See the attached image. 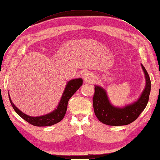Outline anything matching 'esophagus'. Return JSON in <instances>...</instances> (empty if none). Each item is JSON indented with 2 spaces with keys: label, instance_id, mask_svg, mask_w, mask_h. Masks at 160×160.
<instances>
[{
  "label": "esophagus",
  "instance_id": "1",
  "mask_svg": "<svg viewBox=\"0 0 160 160\" xmlns=\"http://www.w3.org/2000/svg\"><path fill=\"white\" fill-rule=\"evenodd\" d=\"M84 79L87 83L92 84L95 80V77L91 73H87L84 76Z\"/></svg>",
  "mask_w": 160,
  "mask_h": 160
}]
</instances>
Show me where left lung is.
<instances>
[{"label":"left lung","instance_id":"obj_1","mask_svg":"<svg viewBox=\"0 0 160 160\" xmlns=\"http://www.w3.org/2000/svg\"><path fill=\"white\" fill-rule=\"evenodd\" d=\"M145 73L146 84L140 97L137 101L124 108L113 106L109 102L107 92L101 87L95 85L93 96V108L95 116L101 122L109 126H124L137 119L145 109L149 101L151 91V80L145 67L141 64Z\"/></svg>","mask_w":160,"mask_h":160}]
</instances>
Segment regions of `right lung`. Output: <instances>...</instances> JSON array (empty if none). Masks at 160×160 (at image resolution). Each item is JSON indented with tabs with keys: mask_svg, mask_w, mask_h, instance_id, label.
<instances>
[{
	"mask_svg": "<svg viewBox=\"0 0 160 160\" xmlns=\"http://www.w3.org/2000/svg\"><path fill=\"white\" fill-rule=\"evenodd\" d=\"M82 82L83 81L82 78H76L69 80L65 88L64 92L57 109H55L53 112L44 116L32 117L26 115V114L20 111L13 104L9 94V101L15 112L24 120L30 123V124L35 126H52L62 120L65 115V113H66L68 103L69 99L82 85Z\"/></svg>",
	"mask_w": 160,
	"mask_h": 160,
	"instance_id": "obj_1",
	"label": "right lung"
}]
</instances>
